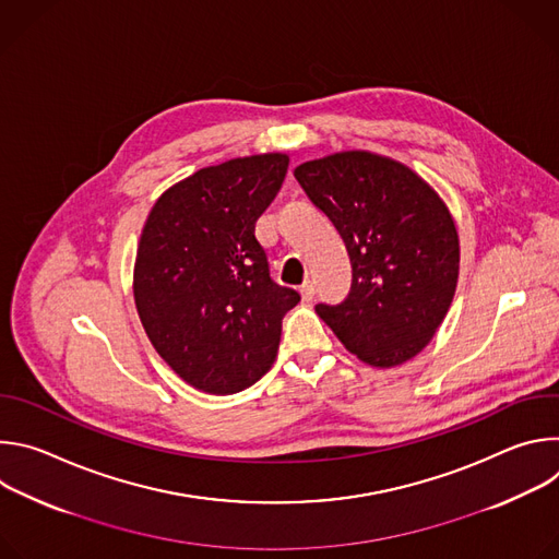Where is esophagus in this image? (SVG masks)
Segmentation results:
<instances>
[{
	"label": "esophagus",
	"mask_w": 559,
	"mask_h": 559,
	"mask_svg": "<svg viewBox=\"0 0 559 559\" xmlns=\"http://www.w3.org/2000/svg\"><path fill=\"white\" fill-rule=\"evenodd\" d=\"M300 296H302V300H311L313 298V283L311 281H305L300 285Z\"/></svg>",
	"instance_id": "34e87169"
}]
</instances>
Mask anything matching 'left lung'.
Wrapping results in <instances>:
<instances>
[{"label":"left lung","mask_w":559,"mask_h":559,"mask_svg":"<svg viewBox=\"0 0 559 559\" xmlns=\"http://www.w3.org/2000/svg\"><path fill=\"white\" fill-rule=\"evenodd\" d=\"M328 214L352 261V289L316 313L373 367L427 347L455 294L460 243L442 199L407 166L371 152H341L294 170Z\"/></svg>","instance_id":"8db88e82"}]
</instances>
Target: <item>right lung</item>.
Masks as SVG:
<instances>
[{"label": "right lung", "instance_id": "right-lung-1", "mask_svg": "<svg viewBox=\"0 0 559 559\" xmlns=\"http://www.w3.org/2000/svg\"><path fill=\"white\" fill-rule=\"evenodd\" d=\"M285 154H254L203 168L162 194L134 263L143 330L186 382L236 393L263 378L283 316L300 300L272 281L257 221L285 179Z\"/></svg>", "mask_w": 559, "mask_h": 559}]
</instances>
